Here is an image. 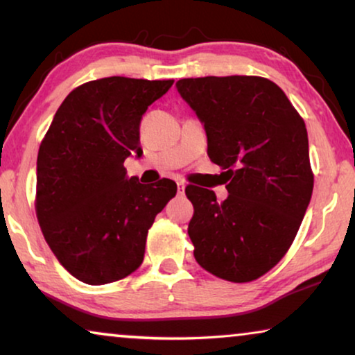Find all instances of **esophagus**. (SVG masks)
Listing matches in <instances>:
<instances>
[{
	"instance_id": "esophagus-1",
	"label": "esophagus",
	"mask_w": 355,
	"mask_h": 355,
	"mask_svg": "<svg viewBox=\"0 0 355 355\" xmlns=\"http://www.w3.org/2000/svg\"><path fill=\"white\" fill-rule=\"evenodd\" d=\"M184 192H186V184L182 181H178V193L179 196H184Z\"/></svg>"
}]
</instances>
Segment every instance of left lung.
I'll return each mask as SVG.
<instances>
[{
    "label": "left lung",
    "mask_w": 355,
    "mask_h": 355,
    "mask_svg": "<svg viewBox=\"0 0 355 355\" xmlns=\"http://www.w3.org/2000/svg\"><path fill=\"white\" fill-rule=\"evenodd\" d=\"M176 89L207 132L208 157L225 173L227 198L186 189L193 257L218 278L247 283L283 259L312 198L309 137L288 96L255 76L181 79Z\"/></svg>",
    "instance_id": "1"
}]
</instances>
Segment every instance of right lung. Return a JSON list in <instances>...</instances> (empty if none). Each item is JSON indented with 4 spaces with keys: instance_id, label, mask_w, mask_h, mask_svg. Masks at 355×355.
I'll list each match as a JSON object with an SVG mask.
<instances>
[{
    "instance_id": "1",
    "label": "right lung",
    "mask_w": 355,
    "mask_h": 355,
    "mask_svg": "<svg viewBox=\"0 0 355 355\" xmlns=\"http://www.w3.org/2000/svg\"><path fill=\"white\" fill-rule=\"evenodd\" d=\"M174 80L105 77L58 108L37 158V218L60 263L82 283L123 279L142 263L155 216L176 182L145 186L124 159L142 157L139 125Z\"/></svg>"
}]
</instances>
